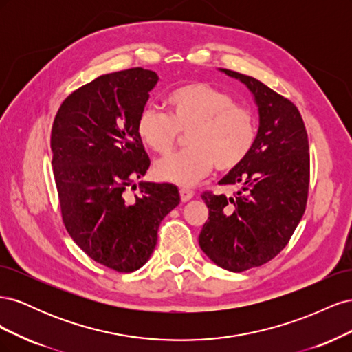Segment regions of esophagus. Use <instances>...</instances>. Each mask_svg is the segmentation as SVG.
<instances>
[{
    "label": "esophagus",
    "mask_w": 352,
    "mask_h": 352,
    "mask_svg": "<svg viewBox=\"0 0 352 352\" xmlns=\"http://www.w3.org/2000/svg\"><path fill=\"white\" fill-rule=\"evenodd\" d=\"M179 194H180V199H182V202H188L189 199H192V197H194V192H192V190L185 189V188L180 189V190H179Z\"/></svg>",
    "instance_id": "esophagus-1"
}]
</instances>
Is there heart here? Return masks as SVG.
<instances>
[{"mask_svg":"<svg viewBox=\"0 0 352 352\" xmlns=\"http://www.w3.org/2000/svg\"><path fill=\"white\" fill-rule=\"evenodd\" d=\"M170 116L146 105L136 122L141 142L157 154H167L179 132H188V150L157 162L154 172L163 182L189 188L207 176L212 166L230 172L247 158L257 138L255 119L229 94L202 82L185 83L167 97Z\"/></svg>","mask_w":352,"mask_h":352,"instance_id":"heart-1","label":"heart"}]
</instances>
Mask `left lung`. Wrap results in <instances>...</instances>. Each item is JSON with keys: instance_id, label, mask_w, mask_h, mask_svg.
<instances>
[{"instance_id": "left-lung-1", "label": "left lung", "mask_w": 352, "mask_h": 352, "mask_svg": "<svg viewBox=\"0 0 352 352\" xmlns=\"http://www.w3.org/2000/svg\"><path fill=\"white\" fill-rule=\"evenodd\" d=\"M220 72L251 91L260 126L250 155L219 182L235 186L236 192L201 195L208 220L198 241L211 261L239 273L270 261L289 242L307 206L310 153L294 102L247 74Z\"/></svg>"}]
</instances>
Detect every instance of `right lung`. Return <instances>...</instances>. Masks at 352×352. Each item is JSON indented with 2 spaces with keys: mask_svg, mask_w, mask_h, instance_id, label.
Masks as SVG:
<instances>
[{
  "mask_svg": "<svg viewBox=\"0 0 352 352\" xmlns=\"http://www.w3.org/2000/svg\"><path fill=\"white\" fill-rule=\"evenodd\" d=\"M157 82V73L142 67L102 74L72 92L52 123L65 226L85 254L120 273L150 260L160 223L180 202L176 186L153 182H140L141 194L124 199L150 167L136 122Z\"/></svg>",
  "mask_w": 352,
  "mask_h": 352,
  "instance_id": "obj_1",
  "label": "right lung"
}]
</instances>
